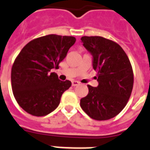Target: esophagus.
Here are the masks:
<instances>
[{"mask_svg": "<svg viewBox=\"0 0 150 150\" xmlns=\"http://www.w3.org/2000/svg\"><path fill=\"white\" fill-rule=\"evenodd\" d=\"M71 83H72V86H78V85H79V81H76V80H73L71 82Z\"/></svg>", "mask_w": 150, "mask_h": 150, "instance_id": "esophagus-1", "label": "esophagus"}]
</instances>
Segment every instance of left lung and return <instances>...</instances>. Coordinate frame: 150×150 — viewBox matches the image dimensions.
Segmentation results:
<instances>
[{
  "instance_id": "obj_1",
  "label": "left lung",
  "mask_w": 150,
  "mask_h": 150,
  "mask_svg": "<svg viewBox=\"0 0 150 150\" xmlns=\"http://www.w3.org/2000/svg\"><path fill=\"white\" fill-rule=\"evenodd\" d=\"M85 48L92 55V65L98 72L96 87L81 98L80 106L95 120L115 117L127 104L134 85L131 64L124 50L114 41L102 36H83Z\"/></svg>"
}]
</instances>
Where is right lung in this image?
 Returning <instances> with one entry per match:
<instances>
[{
	"label": "right lung",
	"mask_w": 150,
	"mask_h": 150,
	"mask_svg": "<svg viewBox=\"0 0 150 150\" xmlns=\"http://www.w3.org/2000/svg\"><path fill=\"white\" fill-rule=\"evenodd\" d=\"M75 40L73 36L44 35L30 41L19 53L12 67L11 83L16 102L27 113L45 116L58 107L71 82L59 80L51 70L58 68Z\"/></svg>",
	"instance_id": "right-lung-1"
}]
</instances>
